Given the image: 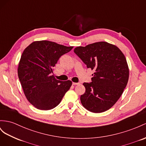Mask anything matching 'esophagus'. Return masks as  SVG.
I'll list each match as a JSON object with an SVG mask.
<instances>
[{
  "label": "esophagus",
  "mask_w": 146,
  "mask_h": 146,
  "mask_svg": "<svg viewBox=\"0 0 146 146\" xmlns=\"http://www.w3.org/2000/svg\"><path fill=\"white\" fill-rule=\"evenodd\" d=\"M72 84H73V85L75 86V85H78V84H80V83H73Z\"/></svg>",
  "instance_id": "obj_1"
}]
</instances>
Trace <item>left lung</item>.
<instances>
[{
  "mask_svg": "<svg viewBox=\"0 0 146 146\" xmlns=\"http://www.w3.org/2000/svg\"><path fill=\"white\" fill-rule=\"evenodd\" d=\"M74 52L87 68L95 71L92 82L83 83L86 91L80 97L82 105L93 113L110 109L128 83L129 69L125 55L117 46L106 42L77 47Z\"/></svg>",
  "mask_w": 146,
  "mask_h": 146,
  "instance_id": "obj_1",
  "label": "left lung"
}]
</instances>
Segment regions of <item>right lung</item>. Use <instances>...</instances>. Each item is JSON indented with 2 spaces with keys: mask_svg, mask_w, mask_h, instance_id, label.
Wrapping results in <instances>:
<instances>
[{
  "mask_svg": "<svg viewBox=\"0 0 146 146\" xmlns=\"http://www.w3.org/2000/svg\"><path fill=\"white\" fill-rule=\"evenodd\" d=\"M73 47L40 40L32 42L24 50L18 65V78L25 96L37 109H54L69 90L72 82L56 80L52 68L60 57Z\"/></svg>",
  "mask_w": 146,
  "mask_h": 146,
  "instance_id": "right-lung-1",
  "label": "right lung"
}]
</instances>
